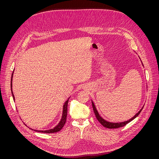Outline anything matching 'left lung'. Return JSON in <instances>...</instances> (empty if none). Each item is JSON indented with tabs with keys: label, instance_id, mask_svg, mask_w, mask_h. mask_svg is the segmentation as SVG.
Masks as SVG:
<instances>
[{
	"label": "left lung",
	"instance_id": "1",
	"mask_svg": "<svg viewBox=\"0 0 159 159\" xmlns=\"http://www.w3.org/2000/svg\"><path fill=\"white\" fill-rule=\"evenodd\" d=\"M142 63V61H141ZM142 65L143 66V64L142 63ZM91 103H92V107H93V111H94V113L95 115V117L96 118H97V119L98 120V121L102 125L105 127L106 128H108V129H116V128H119V127H123L125 125H127V123H129V122H131V121H133V120L134 119H135L138 115H139V113H141V111H142L143 108L144 106H143V107L139 111V112L137 113L135 115H134V116L131 118L130 119L127 120V121H123V122H119V123H113V122H110V121H106V120L104 119L102 117L100 116V115L99 114L98 110H97V108H96L95 105L93 103V102L92 100H91Z\"/></svg>",
	"mask_w": 159,
	"mask_h": 159
}]
</instances>
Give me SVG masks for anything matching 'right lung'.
<instances>
[{"label": "right lung", "mask_w": 159, "mask_h": 159, "mask_svg": "<svg viewBox=\"0 0 159 159\" xmlns=\"http://www.w3.org/2000/svg\"><path fill=\"white\" fill-rule=\"evenodd\" d=\"M14 70H13V72L12 74V76H11V92H12V98L14 101H15V98H14V95L13 94L12 92V78H13V74H14ZM70 98V97L67 99L66 102L64 103L63 105V109H62V115H61V117L60 122L58 123V124L57 125L56 127H54L53 129H48V130H36L34 129L35 131L37 132H40V133H56L57 131H60V130L62 129V127H64V124L66 123V117H67V113H68V101L69 99ZM31 129V128H30ZM32 130H34L33 129H31Z\"/></svg>", "instance_id": "add662e5"}]
</instances>
